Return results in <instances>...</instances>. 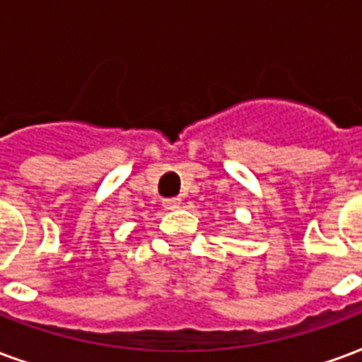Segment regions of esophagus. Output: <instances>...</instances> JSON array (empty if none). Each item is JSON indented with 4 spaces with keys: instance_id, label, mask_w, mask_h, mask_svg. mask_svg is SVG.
<instances>
[{
    "instance_id": "obj_1",
    "label": "esophagus",
    "mask_w": 362,
    "mask_h": 362,
    "mask_svg": "<svg viewBox=\"0 0 362 362\" xmlns=\"http://www.w3.org/2000/svg\"><path fill=\"white\" fill-rule=\"evenodd\" d=\"M180 197H170V199H165L163 205H165V209H168V211H174V209L180 207Z\"/></svg>"
}]
</instances>
